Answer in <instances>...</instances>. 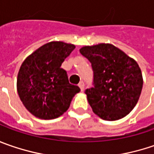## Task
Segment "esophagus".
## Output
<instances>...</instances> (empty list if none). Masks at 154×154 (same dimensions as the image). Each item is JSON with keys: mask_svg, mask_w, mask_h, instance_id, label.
Segmentation results:
<instances>
[{"mask_svg": "<svg viewBox=\"0 0 154 154\" xmlns=\"http://www.w3.org/2000/svg\"><path fill=\"white\" fill-rule=\"evenodd\" d=\"M78 86L80 87L81 90L83 91V90H84V86H85V84H84V82H83V81H82V82H80V83H79V84H78Z\"/></svg>", "mask_w": 154, "mask_h": 154, "instance_id": "esophagus-1", "label": "esophagus"}]
</instances>
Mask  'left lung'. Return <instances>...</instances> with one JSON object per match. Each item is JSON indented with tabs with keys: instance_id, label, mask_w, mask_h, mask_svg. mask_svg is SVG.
<instances>
[{
	"instance_id": "8db88e82",
	"label": "left lung",
	"mask_w": 154,
	"mask_h": 154,
	"mask_svg": "<svg viewBox=\"0 0 154 154\" xmlns=\"http://www.w3.org/2000/svg\"><path fill=\"white\" fill-rule=\"evenodd\" d=\"M80 52L93 70V87L84 91L93 112L106 121L119 120L129 114L143 85L137 63L110 44L84 46Z\"/></svg>"
}]
</instances>
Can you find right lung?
Masks as SVG:
<instances>
[{
  "label": "right lung",
  "instance_id": "obj_1",
  "mask_svg": "<svg viewBox=\"0 0 154 154\" xmlns=\"http://www.w3.org/2000/svg\"><path fill=\"white\" fill-rule=\"evenodd\" d=\"M75 45L52 41L39 47L24 61L18 73L17 90L26 109L38 118L50 120L69 109L72 97L80 91L69 83L61 68Z\"/></svg>",
  "mask_w": 154,
  "mask_h": 154
}]
</instances>
